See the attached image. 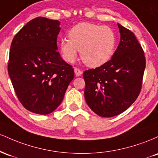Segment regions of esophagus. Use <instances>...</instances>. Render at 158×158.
<instances>
[{"mask_svg": "<svg viewBox=\"0 0 158 158\" xmlns=\"http://www.w3.org/2000/svg\"><path fill=\"white\" fill-rule=\"evenodd\" d=\"M74 73H75L76 77H80L81 74H82V71L79 68H74Z\"/></svg>", "mask_w": 158, "mask_h": 158, "instance_id": "1", "label": "esophagus"}]
</instances>
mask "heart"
<instances>
[{
  "mask_svg": "<svg viewBox=\"0 0 158 158\" xmlns=\"http://www.w3.org/2000/svg\"><path fill=\"white\" fill-rule=\"evenodd\" d=\"M68 38L60 40L59 48L63 59L69 63L75 61L79 50L85 64L97 68L108 62L115 50V33L107 26L78 23L69 31Z\"/></svg>",
  "mask_w": 158,
  "mask_h": 158,
  "instance_id": "heart-1",
  "label": "heart"
}]
</instances>
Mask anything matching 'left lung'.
I'll use <instances>...</instances> for the list:
<instances>
[{
  "instance_id": "1",
  "label": "left lung",
  "mask_w": 158,
  "mask_h": 158,
  "mask_svg": "<svg viewBox=\"0 0 158 158\" xmlns=\"http://www.w3.org/2000/svg\"><path fill=\"white\" fill-rule=\"evenodd\" d=\"M120 41L108 62L85 70V98L94 113L112 117L128 109L138 97L146 68L142 47L134 32L118 23Z\"/></svg>"
}]
</instances>
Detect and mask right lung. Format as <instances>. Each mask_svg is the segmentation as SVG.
Returning a JSON list of instances; mask_svg holds the SVG:
<instances>
[{"instance_id":"add662e5","label":"right lung","mask_w":158,"mask_h":158,"mask_svg":"<svg viewBox=\"0 0 158 158\" xmlns=\"http://www.w3.org/2000/svg\"><path fill=\"white\" fill-rule=\"evenodd\" d=\"M60 22L44 17L29 21L13 38L8 73L18 99L27 110L50 114L61 104L74 70L57 51Z\"/></svg>"}]
</instances>
